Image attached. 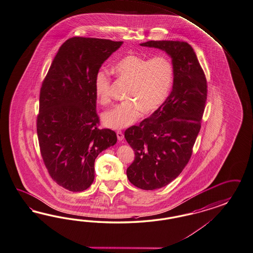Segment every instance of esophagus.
Masks as SVG:
<instances>
[{
    "instance_id": "obj_1",
    "label": "esophagus",
    "mask_w": 253,
    "mask_h": 253,
    "mask_svg": "<svg viewBox=\"0 0 253 253\" xmlns=\"http://www.w3.org/2000/svg\"><path fill=\"white\" fill-rule=\"evenodd\" d=\"M117 137H118L119 141H123V138H124V134H123L122 130H117Z\"/></svg>"
}]
</instances>
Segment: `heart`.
Returning a JSON list of instances; mask_svg holds the SVG:
<instances>
[{"mask_svg": "<svg viewBox=\"0 0 253 253\" xmlns=\"http://www.w3.org/2000/svg\"><path fill=\"white\" fill-rule=\"evenodd\" d=\"M118 78L129 82L126 98L103 113V123L112 129L127 128L142 117L143 110L153 112L163 105L170 93L174 80V65L166 55H156L150 59L140 55L123 57L112 66ZM109 72L100 69L94 79L95 95L101 104L110 102Z\"/></svg>", "mask_w": 253, "mask_h": 253, "instance_id": "b5f03b06", "label": "heart"}]
</instances>
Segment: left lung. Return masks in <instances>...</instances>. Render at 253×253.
<instances>
[{
    "mask_svg": "<svg viewBox=\"0 0 253 253\" xmlns=\"http://www.w3.org/2000/svg\"><path fill=\"white\" fill-rule=\"evenodd\" d=\"M141 46L165 50L174 65L170 95L149 118L124 132L135 155L127 177L137 188L152 191L170 183L190 161L205 111L207 82L187 42L150 41Z\"/></svg>",
    "mask_w": 253,
    "mask_h": 253,
    "instance_id": "8db88e82",
    "label": "left lung"
}]
</instances>
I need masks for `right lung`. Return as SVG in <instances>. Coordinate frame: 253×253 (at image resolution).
Masks as SVG:
<instances>
[{
	"instance_id": "1",
	"label": "right lung",
	"mask_w": 253,
	"mask_h": 253,
	"mask_svg": "<svg viewBox=\"0 0 253 253\" xmlns=\"http://www.w3.org/2000/svg\"><path fill=\"white\" fill-rule=\"evenodd\" d=\"M123 41L74 37L59 48L40 95L37 132L49 176L71 191L86 190L95 160L116 144V132L99 129L94 79Z\"/></svg>"
}]
</instances>
